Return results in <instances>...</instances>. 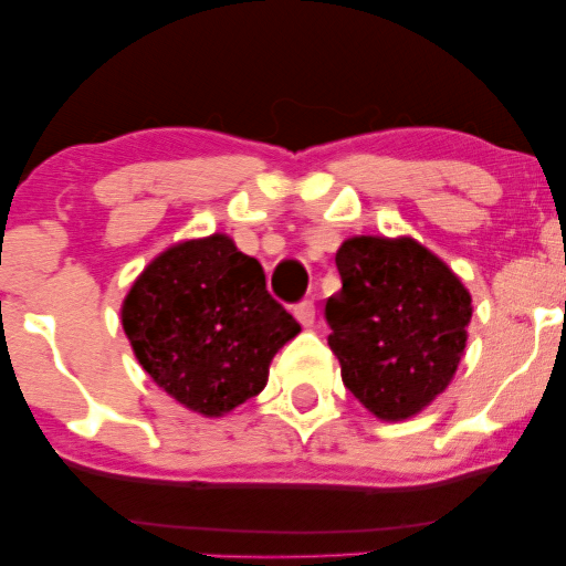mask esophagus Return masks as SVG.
Wrapping results in <instances>:
<instances>
[{
	"mask_svg": "<svg viewBox=\"0 0 566 566\" xmlns=\"http://www.w3.org/2000/svg\"><path fill=\"white\" fill-rule=\"evenodd\" d=\"M293 314H296V319L304 324V327H312L314 319H316L314 301H301V304L293 306Z\"/></svg>",
	"mask_w": 566,
	"mask_h": 566,
	"instance_id": "obj_1",
	"label": "esophagus"
}]
</instances>
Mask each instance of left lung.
Here are the masks:
<instances>
[{
    "label": "left lung",
    "mask_w": 566,
    "mask_h": 566,
    "mask_svg": "<svg viewBox=\"0 0 566 566\" xmlns=\"http://www.w3.org/2000/svg\"><path fill=\"white\" fill-rule=\"evenodd\" d=\"M335 262L343 289L327 298L324 316L345 386L378 420L422 412L461 363L469 291L409 237H353Z\"/></svg>",
    "instance_id": "obj_1"
}]
</instances>
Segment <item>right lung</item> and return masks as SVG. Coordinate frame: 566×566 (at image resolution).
<instances>
[{"label":"right lung","mask_w":566,"mask_h":566,"mask_svg":"<svg viewBox=\"0 0 566 566\" xmlns=\"http://www.w3.org/2000/svg\"><path fill=\"white\" fill-rule=\"evenodd\" d=\"M120 319L159 389L206 417L258 397L273 355L301 332L268 293L260 262L227 234L190 239L151 260Z\"/></svg>","instance_id":"1"}]
</instances>
